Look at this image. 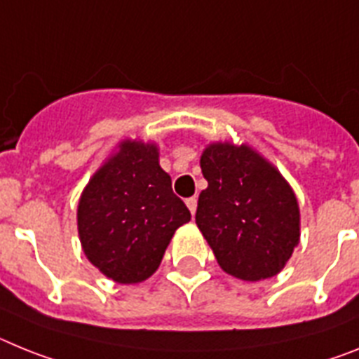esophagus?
Masks as SVG:
<instances>
[{"label": "esophagus", "instance_id": "obj_1", "mask_svg": "<svg viewBox=\"0 0 359 359\" xmlns=\"http://www.w3.org/2000/svg\"><path fill=\"white\" fill-rule=\"evenodd\" d=\"M186 205H188V208H189L191 215H195V211H197V197L186 198Z\"/></svg>", "mask_w": 359, "mask_h": 359}]
</instances>
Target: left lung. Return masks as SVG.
I'll return each instance as SVG.
<instances>
[{
  "label": "left lung",
  "instance_id": "1",
  "mask_svg": "<svg viewBox=\"0 0 359 359\" xmlns=\"http://www.w3.org/2000/svg\"><path fill=\"white\" fill-rule=\"evenodd\" d=\"M201 168L208 188L195 222L218 266L245 282L278 274L300 242V208L287 180L248 144L213 142Z\"/></svg>",
  "mask_w": 359,
  "mask_h": 359
}]
</instances>
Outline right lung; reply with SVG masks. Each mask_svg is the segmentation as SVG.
Returning <instances> with one entry per match:
<instances>
[{
	"mask_svg": "<svg viewBox=\"0 0 359 359\" xmlns=\"http://www.w3.org/2000/svg\"><path fill=\"white\" fill-rule=\"evenodd\" d=\"M191 213L171 189L154 142L126 141L106 158L77 205L86 258L117 283H139L161 266L171 236Z\"/></svg>",
	"mask_w": 359,
	"mask_h": 359,
	"instance_id": "obj_1",
	"label": "right lung"
}]
</instances>
